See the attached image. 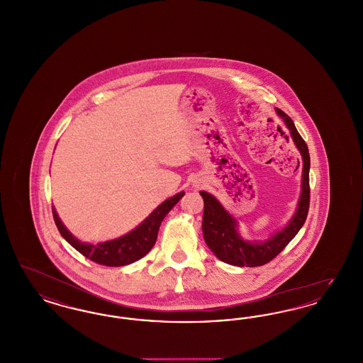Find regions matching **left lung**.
<instances>
[{"mask_svg":"<svg viewBox=\"0 0 363 363\" xmlns=\"http://www.w3.org/2000/svg\"><path fill=\"white\" fill-rule=\"evenodd\" d=\"M279 117L290 129L291 138L299 150L303 169H302V191L298 201V207L294 213L293 219L283 230L277 231L269 240L264 242H249L242 240L238 233V222L234 219L225 207L212 194L201 190L200 194L204 200L203 213V234L208 247L213 255L230 265L235 267H259L271 259L290 243L298 234L301 227L305 225L311 204V186H309V170H311V156L305 140L298 133L293 120L280 108H277Z\"/></svg>","mask_w":363,"mask_h":363,"instance_id":"8db88e82","label":"left lung"}]
</instances>
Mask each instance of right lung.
Wrapping results in <instances>:
<instances>
[{
	"instance_id": "1",
	"label": "right lung",
	"mask_w": 363,
	"mask_h": 363,
	"mask_svg": "<svg viewBox=\"0 0 363 363\" xmlns=\"http://www.w3.org/2000/svg\"><path fill=\"white\" fill-rule=\"evenodd\" d=\"M184 194L185 191H179L169 200L163 201L141 225H138L130 233L122 235L117 240L102 242L96 245L76 240L70 234L69 230L62 225L54 208L52 218L60 234L84 257L106 267H122L144 257L152 249L157 238V231L162 220L172 211V208L184 197Z\"/></svg>"
}]
</instances>
